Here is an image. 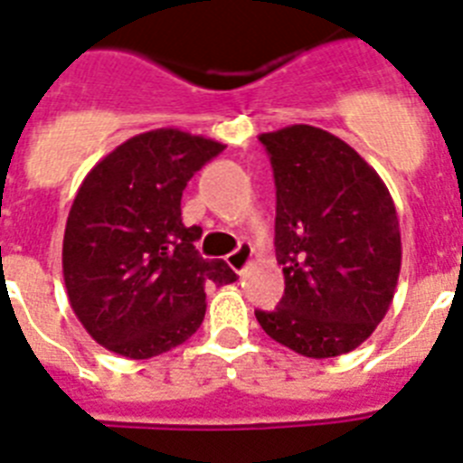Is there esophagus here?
<instances>
[{"label":"esophagus","mask_w":463,"mask_h":463,"mask_svg":"<svg viewBox=\"0 0 463 463\" xmlns=\"http://www.w3.org/2000/svg\"><path fill=\"white\" fill-rule=\"evenodd\" d=\"M225 261H228V266H231L235 273H240V276H242L244 270L250 269V264H251V247L250 244H240L238 250L231 251V254L225 257Z\"/></svg>","instance_id":"1"}]
</instances>
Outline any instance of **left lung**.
<instances>
[{"label":"left lung","mask_w":463,"mask_h":463,"mask_svg":"<svg viewBox=\"0 0 463 463\" xmlns=\"http://www.w3.org/2000/svg\"><path fill=\"white\" fill-rule=\"evenodd\" d=\"M276 178V257L285 295L254 311L266 335L311 359L347 354L392 304L402 266L397 209L381 175L314 126L259 135Z\"/></svg>","instance_id":"8db88e82"}]
</instances>
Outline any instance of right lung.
<instances>
[{
  "instance_id": "add662e5",
  "label": "right lung",
  "mask_w": 463,
  "mask_h": 463,
  "mask_svg": "<svg viewBox=\"0 0 463 463\" xmlns=\"http://www.w3.org/2000/svg\"><path fill=\"white\" fill-rule=\"evenodd\" d=\"M225 145L156 128L118 145L85 175L63 232V283L82 328L109 352L152 359L193 337L209 283L238 280L223 259H202L180 197Z\"/></svg>"
}]
</instances>
